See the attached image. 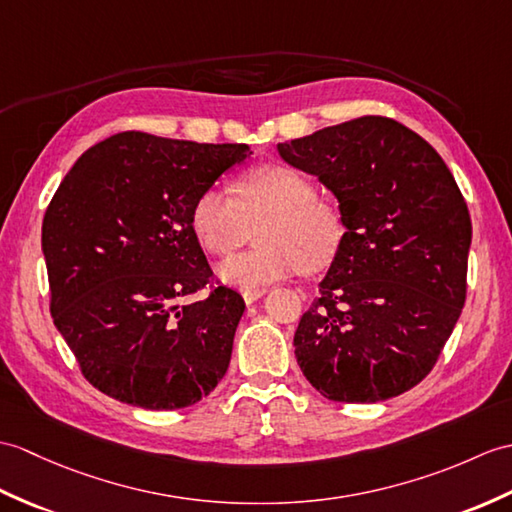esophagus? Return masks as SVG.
Wrapping results in <instances>:
<instances>
[{
	"instance_id": "34e87169",
	"label": "esophagus",
	"mask_w": 512,
	"mask_h": 512,
	"mask_svg": "<svg viewBox=\"0 0 512 512\" xmlns=\"http://www.w3.org/2000/svg\"><path fill=\"white\" fill-rule=\"evenodd\" d=\"M264 294H266V288H261V290H242V299H244L246 305H251L257 299H261V296H264Z\"/></svg>"
}]
</instances>
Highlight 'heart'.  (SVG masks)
Listing matches in <instances>:
<instances>
[{"label":"heart","instance_id":"1","mask_svg":"<svg viewBox=\"0 0 512 512\" xmlns=\"http://www.w3.org/2000/svg\"><path fill=\"white\" fill-rule=\"evenodd\" d=\"M255 248L220 261V281L240 290H261L272 281L316 272L334 261L344 224L331 202L316 196L303 172L283 163H264L233 181V198L218 187L202 192L189 222L200 246L227 255L244 244L257 224Z\"/></svg>","mask_w":512,"mask_h":512}]
</instances>
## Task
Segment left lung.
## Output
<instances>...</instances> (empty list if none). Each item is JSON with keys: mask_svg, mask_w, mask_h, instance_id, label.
I'll use <instances>...</instances> for the list:
<instances>
[{"mask_svg": "<svg viewBox=\"0 0 512 512\" xmlns=\"http://www.w3.org/2000/svg\"><path fill=\"white\" fill-rule=\"evenodd\" d=\"M334 192L344 235L294 353L320 395L375 403L432 371L467 296L471 218L445 161L390 117L277 146Z\"/></svg>", "mask_w": 512, "mask_h": 512, "instance_id": "left-lung-1", "label": "left lung"}]
</instances>
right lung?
I'll list each match as a JSON object with an SVG mask.
<instances>
[{"label":"right lung","instance_id":"add662e5","mask_svg":"<svg viewBox=\"0 0 512 512\" xmlns=\"http://www.w3.org/2000/svg\"><path fill=\"white\" fill-rule=\"evenodd\" d=\"M246 144L117 133L89 148L45 211L50 312L91 386L146 410L194 406L231 362L244 299L211 279L192 231L196 198Z\"/></svg>","mask_w":512,"mask_h":512}]
</instances>
